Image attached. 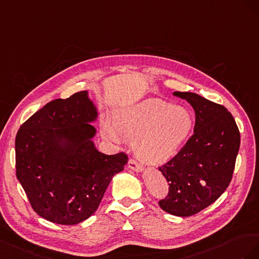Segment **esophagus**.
<instances>
[{
  "instance_id": "obj_1",
  "label": "esophagus",
  "mask_w": 259,
  "mask_h": 259,
  "mask_svg": "<svg viewBox=\"0 0 259 259\" xmlns=\"http://www.w3.org/2000/svg\"><path fill=\"white\" fill-rule=\"evenodd\" d=\"M128 167L130 169H132V170L135 171H142L143 170V165L140 164V162H138L136 159L131 158L129 161H128Z\"/></svg>"
}]
</instances>
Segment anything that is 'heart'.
Returning a JSON list of instances; mask_svg holds the SVG:
<instances>
[{"instance_id":"1","label":"heart","mask_w":259,"mask_h":259,"mask_svg":"<svg viewBox=\"0 0 259 259\" xmlns=\"http://www.w3.org/2000/svg\"><path fill=\"white\" fill-rule=\"evenodd\" d=\"M193 119L187 109L161 100H147L114 116L103 125V136L114 144L121 138L135 141L138 157L159 165L174 158L188 140Z\"/></svg>"}]
</instances>
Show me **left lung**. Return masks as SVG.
Here are the masks:
<instances>
[{
  "mask_svg": "<svg viewBox=\"0 0 259 259\" xmlns=\"http://www.w3.org/2000/svg\"><path fill=\"white\" fill-rule=\"evenodd\" d=\"M195 112L194 134L179 153L158 167L169 191L158 202L175 216L189 217L208 207L231 182L240 131L228 109L192 92H174Z\"/></svg>",
  "mask_w": 259,
  "mask_h": 259,
  "instance_id": "left-lung-1",
  "label": "left lung"
}]
</instances>
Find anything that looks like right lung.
I'll list each match as a JSON object with an SVG mask.
<instances>
[{"instance_id": "add662e5", "label": "right lung", "mask_w": 259, "mask_h": 259, "mask_svg": "<svg viewBox=\"0 0 259 259\" xmlns=\"http://www.w3.org/2000/svg\"><path fill=\"white\" fill-rule=\"evenodd\" d=\"M98 112L81 91L57 99L26 120L15 139L16 177L32 209L58 225H77L98 209L127 154L95 149Z\"/></svg>"}]
</instances>
